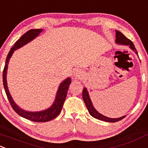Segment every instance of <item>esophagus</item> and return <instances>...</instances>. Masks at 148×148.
<instances>
[{
  "label": "esophagus",
  "mask_w": 148,
  "mask_h": 148,
  "mask_svg": "<svg viewBox=\"0 0 148 148\" xmlns=\"http://www.w3.org/2000/svg\"><path fill=\"white\" fill-rule=\"evenodd\" d=\"M82 76H83V72H82V71H80V70H77V71H76L75 73H74V77H75L76 79L82 78Z\"/></svg>",
  "instance_id": "34e87169"
}]
</instances>
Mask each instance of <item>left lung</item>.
Instances as JSON below:
<instances>
[{"mask_svg": "<svg viewBox=\"0 0 148 148\" xmlns=\"http://www.w3.org/2000/svg\"><path fill=\"white\" fill-rule=\"evenodd\" d=\"M116 42L118 44H121V45H130V47L133 50H134L136 52V53L138 54V52H137V50L135 47L134 45H133V42L131 40H129L128 38H127L123 34L121 33L119 31L116 30ZM82 97H83L84 101L85 104L86 106V108L88 109V113H90L91 116L95 118V119H97L99 120H101V121H106V122H111V123H116L118 122V121H121V120L123 119L125 116H123V117L119 118V119H110V118L106 117V116H104L103 115L99 113V112L96 111V109L94 108L92 105V103L91 101V99H90L89 95H88V91H87V89L86 88H84L83 89V92H82Z\"/></svg>", "mask_w": 148, "mask_h": 148, "instance_id": "obj_1", "label": "left lung"}]
</instances>
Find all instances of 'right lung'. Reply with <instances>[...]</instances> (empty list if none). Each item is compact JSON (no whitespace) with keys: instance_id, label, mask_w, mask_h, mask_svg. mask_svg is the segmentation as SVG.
Instances as JSON below:
<instances>
[{"instance_id":"1","label":"right lung","mask_w":148,"mask_h":148,"mask_svg":"<svg viewBox=\"0 0 148 148\" xmlns=\"http://www.w3.org/2000/svg\"><path fill=\"white\" fill-rule=\"evenodd\" d=\"M42 29H29L27 32L24 34L15 43L14 46L10 49L8 54L7 56L5 61V64L3 71V86L5 91V94L7 95L8 99L10 102V106L19 116L25 119L29 120L33 122H47V121H51V120L55 119L57 116L62 111V106H63L64 102L65 99H66V94H67L68 88H69V84L71 83V79L67 78L65 79L63 82L60 85L58 91H57V96H56L55 101H54L53 105L48 109L45 111H40V112H28L26 111H23L21 108L15 104V103L12 100L11 96L9 93L8 89L7 82H6V73H7L8 63L9 60L11 57L12 53L15 49L21 47L27 42H30L31 40L35 38L40 32H42Z\"/></svg>"}]
</instances>
